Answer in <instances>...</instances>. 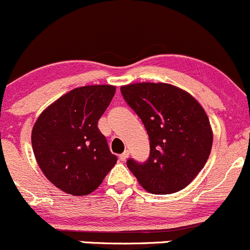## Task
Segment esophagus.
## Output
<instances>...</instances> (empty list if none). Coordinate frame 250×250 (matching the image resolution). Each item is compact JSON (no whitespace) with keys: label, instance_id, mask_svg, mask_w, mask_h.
I'll return each mask as SVG.
<instances>
[{"label":"esophagus","instance_id":"esophagus-1","mask_svg":"<svg viewBox=\"0 0 250 250\" xmlns=\"http://www.w3.org/2000/svg\"><path fill=\"white\" fill-rule=\"evenodd\" d=\"M119 158H120V160H122V162H125V160L128 158V150H125L124 153H122Z\"/></svg>","mask_w":250,"mask_h":250}]
</instances>
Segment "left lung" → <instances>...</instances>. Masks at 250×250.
Listing matches in <instances>:
<instances>
[{"label": "left lung", "mask_w": 250, "mask_h": 250, "mask_svg": "<svg viewBox=\"0 0 250 250\" xmlns=\"http://www.w3.org/2000/svg\"><path fill=\"white\" fill-rule=\"evenodd\" d=\"M120 91L149 137V158L145 163L128 159L130 171L149 193L184 189L203 169L211 150L206 110L188 92L170 83H130Z\"/></svg>", "instance_id": "1"}]
</instances>
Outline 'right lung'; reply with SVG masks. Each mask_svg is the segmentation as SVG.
Instances as JSON below:
<instances>
[{"mask_svg": "<svg viewBox=\"0 0 250 250\" xmlns=\"http://www.w3.org/2000/svg\"><path fill=\"white\" fill-rule=\"evenodd\" d=\"M115 86L74 88L41 113L31 145L44 176L65 193L95 191L117 163L98 120L112 102Z\"/></svg>", "mask_w": 250, "mask_h": 250, "instance_id": "obj_1", "label": "right lung"}]
</instances>
